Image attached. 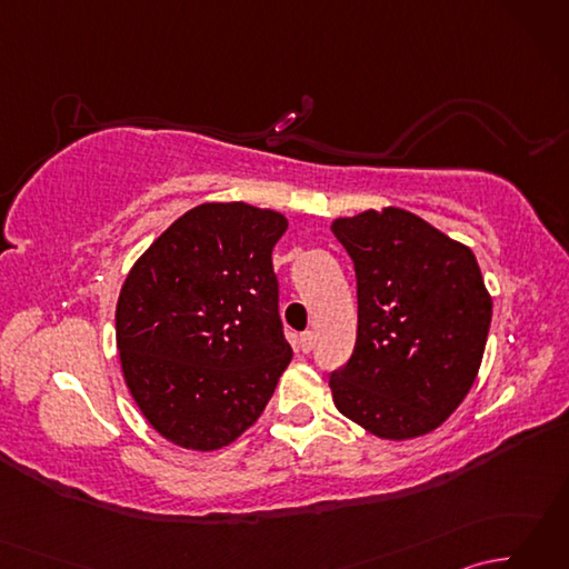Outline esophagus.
Instances as JSON below:
<instances>
[{"instance_id":"1","label":"esophagus","mask_w":569,"mask_h":569,"mask_svg":"<svg viewBox=\"0 0 569 569\" xmlns=\"http://www.w3.org/2000/svg\"><path fill=\"white\" fill-rule=\"evenodd\" d=\"M298 345H300V349H303V352L308 355L310 349L316 347V335H312L310 330H308V332H303V335H300V342H298Z\"/></svg>"}]
</instances>
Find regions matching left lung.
<instances>
[{
    "label": "left lung",
    "mask_w": 569,
    "mask_h": 569,
    "mask_svg": "<svg viewBox=\"0 0 569 569\" xmlns=\"http://www.w3.org/2000/svg\"><path fill=\"white\" fill-rule=\"evenodd\" d=\"M332 232L355 263L359 310L332 401L377 438L426 435L465 401L485 357L491 296L475 253L398 208L340 217Z\"/></svg>",
    "instance_id": "left-lung-1"
}]
</instances>
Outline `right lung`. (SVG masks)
<instances>
[{
    "instance_id": "1",
    "label": "right lung",
    "mask_w": 569,
    "mask_h": 569,
    "mask_svg": "<svg viewBox=\"0 0 569 569\" xmlns=\"http://www.w3.org/2000/svg\"><path fill=\"white\" fill-rule=\"evenodd\" d=\"M286 229L281 212L204 202L129 271L117 303L119 359L166 440L220 450L263 413L293 357L271 263Z\"/></svg>"
}]
</instances>
